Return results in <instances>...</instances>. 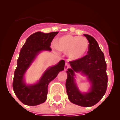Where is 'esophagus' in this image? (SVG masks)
<instances>
[{
    "label": "esophagus",
    "instance_id": "34e87169",
    "mask_svg": "<svg viewBox=\"0 0 120 120\" xmlns=\"http://www.w3.org/2000/svg\"><path fill=\"white\" fill-rule=\"evenodd\" d=\"M69 65H68V64H67V63H65V67H64V70H67V69H68V68H69Z\"/></svg>",
    "mask_w": 120,
    "mask_h": 120
}]
</instances>
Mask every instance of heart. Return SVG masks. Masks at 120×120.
Listing matches in <instances>:
<instances>
[{
	"instance_id": "obj_1",
	"label": "heart",
	"mask_w": 120,
	"mask_h": 120,
	"mask_svg": "<svg viewBox=\"0 0 120 120\" xmlns=\"http://www.w3.org/2000/svg\"><path fill=\"white\" fill-rule=\"evenodd\" d=\"M55 47L57 50L67 53L68 58L72 61L83 58L87 53L89 42L84 37L66 34L56 39Z\"/></svg>"
}]
</instances>
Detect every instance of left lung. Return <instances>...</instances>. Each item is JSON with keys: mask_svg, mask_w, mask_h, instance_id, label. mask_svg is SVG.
<instances>
[{"mask_svg": "<svg viewBox=\"0 0 120 120\" xmlns=\"http://www.w3.org/2000/svg\"><path fill=\"white\" fill-rule=\"evenodd\" d=\"M89 42L87 55L78 61L69 62L71 68L67 69L65 82L68 98L71 103L82 107H90L103 98L107 87V75L104 53L97 41L89 34H84ZM75 72L87 76L91 84L89 91L81 92L74 79Z\"/></svg>", "mask_w": 120, "mask_h": 120, "instance_id": "obj_1", "label": "left lung"}]
</instances>
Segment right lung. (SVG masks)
I'll use <instances>...</instances> for the list:
<instances>
[{
  "label": "right lung",
  "instance_id": "right-lung-1",
  "mask_svg": "<svg viewBox=\"0 0 120 120\" xmlns=\"http://www.w3.org/2000/svg\"><path fill=\"white\" fill-rule=\"evenodd\" d=\"M58 33V31L34 33L27 38L20 50L14 71L13 88L18 99L25 105L37 106L44 103L49 83L64 70L65 61L61 60L56 65L49 67L36 83L26 84L25 81V73L38 55L43 51H52L51 42Z\"/></svg>",
  "mask_w": 120,
  "mask_h": 120
}]
</instances>
